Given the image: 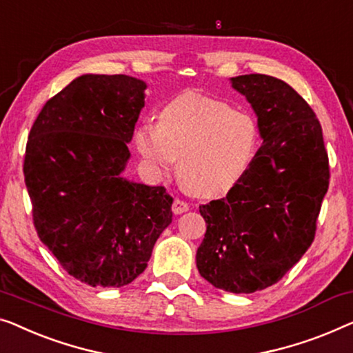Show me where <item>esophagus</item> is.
<instances>
[{"mask_svg": "<svg viewBox=\"0 0 353 353\" xmlns=\"http://www.w3.org/2000/svg\"><path fill=\"white\" fill-rule=\"evenodd\" d=\"M189 210V205L186 202L180 201V199H176V201H173V205H172V212L175 214H181Z\"/></svg>", "mask_w": 353, "mask_h": 353, "instance_id": "obj_1", "label": "esophagus"}]
</instances>
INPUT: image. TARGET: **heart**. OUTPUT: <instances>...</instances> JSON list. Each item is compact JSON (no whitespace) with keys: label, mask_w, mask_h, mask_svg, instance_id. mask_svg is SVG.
<instances>
[{"label":"heart","mask_w":353,"mask_h":353,"mask_svg":"<svg viewBox=\"0 0 353 353\" xmlns=\"http://www.w3.org/2000/svg\"><path fill=\"white\" fill-rule=\"evenodd\" d=\"M135 145L148 164L168 172L197 196H218L236 186L252 165L259 129L252 114L201 94L178 95L161 111L159 124H141Z\"/></svg>","instance_id":"obj_1"}]
</instances>
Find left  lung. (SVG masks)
Masks as SVG:
<instances>
[{
	"label": "left lung",
	"mask_w": 353,
	"mask_h": 353,
	"mask_svg": "<svg viewBox=\"0 0 353 353\" xmlns=\"http://www.w3.org/2000/svg\"><path fill=\"white\" fill-rule=\"evenodd\" d=\"M229 81L256 114L263 145L226 197L199 207L207 231L196 264L214 288L240 294L277 283L307 252L330 167L320 122L291 85L265 74Z\"/></svg>",
	"instance_id": "1"
}]
</instances>
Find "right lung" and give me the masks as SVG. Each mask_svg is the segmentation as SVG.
I'll return each instance as SVG.
<instances>
[{"mask_svg":"<svg viewBox=\"0 0 353 353\" xmlns=\"http://www.w3.org/2000/svg\"><path fill=\"white\" fill-rule=\"evenodd\" d=\"M146 88L125 74H83L30 130L23 173L34 228L66 272L90 287L134 282L172 223L165 188L124 176Z\"/></svg>","mask_w":353,"mask_h":353,"instance_id":"right-lung-1","label":"right lung"}]
</instances>
